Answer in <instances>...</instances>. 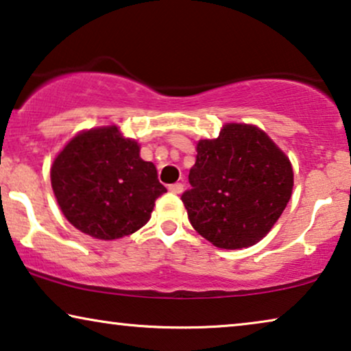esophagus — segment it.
Instances as JSON below:
<instances>
[{
  "mask_svg": "<svg viewBox=\"0 0 351 351\" xmlns=\"http://www.w3.org/2000/svg\"><path fill=\"white\" fill-rule=\"evenodd\" d=\"M169 191H171V193L180 195L182 191H184V185H182V184H172V185H169Z\"/></svg>",
  "mask_w": 351,
  "mask_h": 351,
  "instance_id": "obj_1",
  "label": "esophagus"
}]
</instances>
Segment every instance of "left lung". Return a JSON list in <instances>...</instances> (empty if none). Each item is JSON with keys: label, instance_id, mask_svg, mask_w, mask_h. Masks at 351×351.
<instances>
[{"label": "left lung", "instance_id": "8db88e82", "mask_svg": "<svg viewBox=\"0 0 351 351\" xmlns=\"http://www.w3.org/2000/svg\"><path fill=\"white\" fill-rule=\"evenodd\" d=\"M191 190L182 195L189 220L220 249H243L267 237L289 203V158L254 124L227 123L196 143Z\"/></svg>", "mask_w": 351, "mask_h": 351}]
</instances>
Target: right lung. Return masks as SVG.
Segmentation results:
<instances>
[{"label":"right lung","instance_id":"add662e5","mask_svg":"<svg viewBox=\"0 0 351 351\" xmlns=\"http://www.w3.org/2000/svg\"><path fill=\"white\" fill-rule=\"evenodd\" d=\"M51 185L65 219L102 241L136 233L167 191L156 166L141 158V143L117 124L71 137L52 161Z\"/></svg>","mask_w":351,"mask_h":351}]
</instances>
